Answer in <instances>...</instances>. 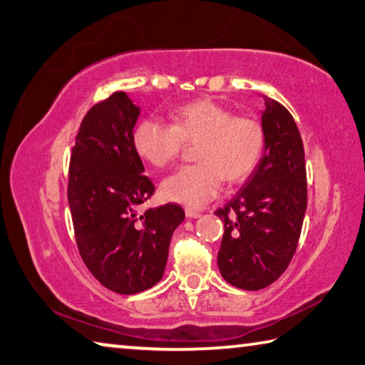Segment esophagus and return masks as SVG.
<instances>
[{"instance_id":"obj_1","label":"esophagus","mask_w":365,"mask_h":365,"mask_svg":"<svg viewBox=\"0 0 365 365\" xmlns=\"http://www.w3.org/2000/svg\"><path fill=\"white\" fill-rule=\"evenodd\" d=\"M186 216L190 220H197V218H200L202 215L199 212H195V210H192V208H186Z\"/></svg>"}]
</instances>
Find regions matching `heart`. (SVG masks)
<instances>
[{
    "instance_id": "1",
    "label": "heart",
    "mask_w": 365,
    "mask_h": 365,
    "mask_svg": "<svg viewBox=\"0 0 365 365\" xmlns=\"http://www.w3.org/2000/svg\"><path fill=\"white\" fill-rule=\"evenodd\" d=\"M173 125L155 118L139 121L133 134L134 149L157 168L170 165L182 143L195 144L199 165L182 166L162 182L166 200L200 208L220 192L222 178L242 182L263 157L266 136L258 120L234 117L213 101H194L171 112Z\"/></svg>"
}]
</instances>
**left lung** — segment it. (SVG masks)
Segmentation results:
<instances>
[{
  "label": "left lung",
  "instance_id": "left-lung-1",
  "mask_svg": "<svg viewBox=\"0 0 365 365\" xmlns=\"http://www.w3.org/2000/svg\"><path fill=\"white\" fill-rule=\"evenodd\" d=\"M263 99V157L239 192L215 213L225 221L220 272L244 290H261L282 276L308 205L304 149L295 120L279 102Z\"/></svg>",
  "mask_w": 365,
  "mask_h": 365
}]
</instances>
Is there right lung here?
I'll list each match as a JSON object with an SVG mask.
<instances>
[{
	"label": "right lung",
	"mask_w": 365,
	"mask_h": 365,
	"mask_svg": "<svg viewBox=\"0 0 365 365\" xmlns=\"http://www.w3.org/2000/svg\"><path fill=\"white\" fill-rule=\"evenodd\" d=\"M139 115L125 93L91 107L68 170V207L81 258L102 285L121 295L162 280L171 235L186 218L176 203L138 213L155 190L133 143Z\"/></svg>",
	"instance_id": "add662e5"
}]
</instances>
